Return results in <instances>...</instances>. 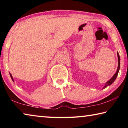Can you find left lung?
Here are the masks:
<instances>
[{
    "label": "left lung",
    "instance_id": "obj_1",
    "mask_svg": "<svg viewBox=\"0 0 128 128\" xmlns=\"http://www.w3.org/2000/svg\"><path fill=\"white\" fill-rule=\"evenodd\" d=\"M117 54H118V69H117L116 72L114 73V74L113 76V77H112L109 80V81L106 82V85H104V88H107V86H108L111 85V84L114 81V80H116L117 76H118L119 69H120V56H119V54H118V52H117Z\"/></svg>",
    "mask_w": 128,
    "mask_h": 128
}]
</instances>
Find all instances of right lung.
Wrapping results in <instances>:
<instances>
[{
	"mask_svg": "<svg viewBox=\"0 0 128 128\" xmlns=\"http://www.w3.org/2000/svg\"><path fill=\"white\" fill-rule=\"evenodd\" d=\"M10 77H11V78H12V81L14 82V79H13V77H12V74H10Z\"/></svg>",
	"mask_w": 128,
	"mask_h": 128,
	"instance_id": "add662e5",
	"label": "right lung"
}]
</instances>
